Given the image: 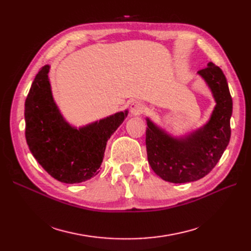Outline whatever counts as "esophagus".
I'll return each mask as SVG.
<instances>
[{"instance_id": "1", "label": "esophagus", "mask_w": 251, "mask_h": 251, "mask_svg": "<svg viewBox=\"0 0 251 251\" xmlns=\"http://www.w3.org/2000/svg\"><path fill=\"white\" fill-rule=\"evenodd\" d=\"M130 110L133 115H140V114H142L144 110H146V105L140 101H133L130 104Z\"/></svg>"}]
</instances>
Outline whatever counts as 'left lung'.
Returning <instances> with one entry per match:
<instances>
[{
    "mask_svg": "<svg viewBox=\"0 0 251 251\" xmlns=\"http://www.w3.org/2000/svg\"><path fill=\"white\" fill-rule=\"evenodd\" d=\"M198 75L206 82L216 101L206 124L188 134L173 136L147 117L149 163L156 175L172 183H186L206 176L230 139L232 100L223 71L208 63Z\"/></svg>",
    "mask_w": 251,
    "mask_h": 251,
    "instance_id": "left-lung-1",
    "label": "left lung"
}]
</instances>
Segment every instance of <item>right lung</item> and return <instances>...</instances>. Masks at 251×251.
<instances>
[{
    "label": "right lung",
    "instance_id": "add662e5",
    "mask_svg": "<svg viewBox=\"0 0 251 251\" xmlns=\"http://www.w3.org/2000/svg\"><path fill=\"white\" fill-rule=\"evenodd\" d=\"M44 66L36 74L25 101L26 141L42 168L64 183H80L100 173L111 135L127 116V110L73 126L64 118L52 95Z\"/></svg>",
    "mask_w": 251,
    "mask_h": 251
}]
</instances>
